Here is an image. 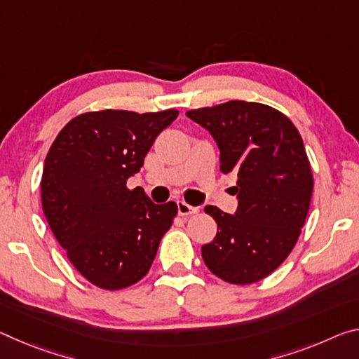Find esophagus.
<instances>
[{
	"instance_id": "1",
	"label": "esophagus",
	"mask_w": 359,
	"mask_h": 359,
	"mask_svg": "<svg viewBox=\"0 0 359 359\" xmlns=\"http://www.w3.org/2000/svg\"><path fill=\"white\" fill-rule=\"evenodd\" d=\"M177 212L180 215H191L200 212V208L190 206V204H187L185 201H177Z\"/></svg>"
}]
</instances>
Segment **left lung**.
Here are the masks:
<instances>
[{"label": "left lung", "instance_id": "obj_1", "mask_svg": "<svg viewBox=\"0 0 359 359\" xmlns=\"http://www.w3.org/2000/svg\"><path fill=\"white\" fill-rule=\"evenodd\" d=\"M212 135L220 170L235 172L238 208L204 210L217 222L201 248L208 269L231 284L264 280L295 246L309 214L313 175L304 140L291 119L257 102L230 100L187 111Z\"/></svg>", "mask_w": 359, "mask_h": 359}]
</instances>
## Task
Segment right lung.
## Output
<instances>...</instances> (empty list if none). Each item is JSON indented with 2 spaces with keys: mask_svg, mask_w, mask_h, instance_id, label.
Returning <instances> with one entry per match:
<instances>
[{
  "mask_svg": "<svg viewBox=\"0 0 359 359\" xmlns=\"http://www.w3.org/2000/svg\"><path fill=\"white\" fill-rule=\"evenodd\" d=\"M177 110L83 113L65 124L44 161L41 203L55 240L89 283L118 291L155 260L177 204H155L126 182Z\"/></svg>",
  "mask_w": 359,
  "mask_h": 359,
  "instance_id": "obj_1",
  "label": "right lung"
}]
</instances>
